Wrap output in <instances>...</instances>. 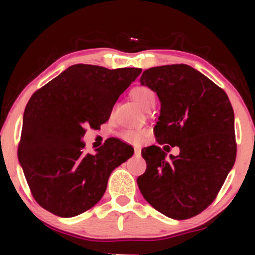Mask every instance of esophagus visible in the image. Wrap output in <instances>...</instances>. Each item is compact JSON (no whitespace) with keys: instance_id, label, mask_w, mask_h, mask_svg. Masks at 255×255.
Returning a JSON list of instances; mask_svg holds the SVG:
<instances>
[{"instance_id":"1","label":"esophagus","mask_w":255,"mask_h":255,"mask_svg":"<svg viewBox=\"0 0 255 255\" xmlns=\"http://www.w3.org/2000/svg\"><path fill=\"white\" fill-rule=\"evenodd\" d=\"M134 153H135L136 156H140V153H141V148H140V147H134Z\"/></svg>"}]
</instances>
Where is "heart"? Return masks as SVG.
<instances>
[{
	"mask_svg": "<svg viewBox=\"0 0 255 255\" xmlns=\"http://www.w3.org/2000/svg\"><path fill=\"white\" fill-rule=\"evenodd\" d=\"M130 96L134 99V102L144 110L154 102V93L146 86H137L135 89H133L130 92ZM145 135L146 130L144 129H129L125 130L122 133V137H124L126 141L135 142V144L141 141Z\"/></svg>",
	"mask_w": 255,
	"mask_h": 255,
	"instance_id": "obj_1",
	"label": "heart"
}]
</instances>
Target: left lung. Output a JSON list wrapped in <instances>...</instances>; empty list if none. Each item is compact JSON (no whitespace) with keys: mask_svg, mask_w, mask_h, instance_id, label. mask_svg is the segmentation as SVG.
I'll return each mask as SVG.
<instances>
[{"mask_svg":"<svg viewBox=\"0 0 255 255\" xmlns=\"http://www.w3.org/2000/svg\"><path fill=\"white\" fill-rule=\"evenodd\" d=\"M140 84L159 98L157 142L177 146L180 154L166 158L156 145L142 148L147 168L137 187L166 217H194L215 200L235 163L233 107L221 87L187 64L146 69Z\"/></svg>","mask_w":255,"mask_h":255,"instance_id":"obj_1","label":"left lung"}]
</instances>
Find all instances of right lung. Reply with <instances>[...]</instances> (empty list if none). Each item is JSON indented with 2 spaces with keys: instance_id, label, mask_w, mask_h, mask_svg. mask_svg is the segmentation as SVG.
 I'll return each instance as SVG.
<instances>
[{
  "instance_id": "right-lung-1",
  "label": "right lung",
  "mask_w": 255,
  "mask_h": 255,
  "mask_svg": "<svg viewBox=\"0 0 255 255\" xmlns=\"http://www.w3.org/2000/svg\"><path fill=\"white\" fill-rule=\"evenodd\" d=\"M140 68L74 64L32 95L22 120L17 158L32 195L43 209L74 217L104 195L115 168L134 150L110 137L95 154L83 153L85 128L101 127Z\"/></svg>"
}]
</instances>
